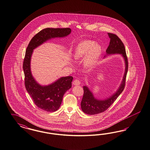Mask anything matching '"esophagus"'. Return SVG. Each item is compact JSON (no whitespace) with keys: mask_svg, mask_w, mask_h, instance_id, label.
Returning <instances> with one entry per match:
<instances>
[{"mask_svg":"<svg viewBox=\"0 0 150 150\" xmlns=\"http://www.w3.org/2000/svg\"><path fill=\"white\" fill-rule=\"evenodd\" d=\"M80 81L79 80H75L74 81H73V83H72V84L74 85H80Z\"/></svg>","mask_w":150,"mask_h":150,"instance_id":"34e87169","label":"esophagus"}]
</instances>
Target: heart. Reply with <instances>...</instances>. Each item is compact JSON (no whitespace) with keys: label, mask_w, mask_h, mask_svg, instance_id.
Segmentation results:
<instances>
[{"label":"heart","mask_w":150,"mask_h":150,"mask_svg":"<svg viewBox=\"0 0 150 150\" xmlns=\"http://www.w3.org/2000/svg\"><path fill=\"white\" fill-rule=\"evenodd\" d=\"M101 53V47L99 45L95 44V42L91 40H85L76 46L74 57L76 60L85 57L83 65L85 67L90 68L97 62Z\"/></svg>","instance_id":"obj_1"}]
</instances>
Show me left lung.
Returning <instances> with one entry per match:
<instances>
[{"instance_id": "left-lung-1", "label": "left lung", "mask_w": 150, "mask_h": 150, "mask_svg": "<svg viewBox=\"0 0 150 150\" xmlns=\"http://www.w3.org/2000/svg\"><path fill=\"white\" fill-rule=\"evenodd\" d=\"M110 38L109 47L106 50V55L118 54L123 57L125 64V70L122 81L117 90L109 98L103 100L95 98L93 93L86 86H83V95L81 102V108L83 112L88 115H95L103 112L114 103L119 95L123 91L127 72L128 71V60L123 42L116 35L108 33Z\"/></svg>"}]
</instances>
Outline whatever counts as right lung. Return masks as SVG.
<instances>
[{"mask_svg": "<svg viewBox=\"0 0 150 150\" xmlns=\"http://www.w3.org/2000/svg\"><path fill=\"white\" fill-rule=\"evenodd\" d=\"M71 29L45 28L34 36L26 50L23 62L25 86L35 105L47 112H54L59 109L64 93L71 88L72 76L59 78L48 85L42 86L33 76L30 68L33 50L47 40L55 38H64L71 33Z\"/></svg>", "mask_w": 150, "mask_h": 150, "instance_id": "add662e5", "label": "right lung"}]
</instances>
